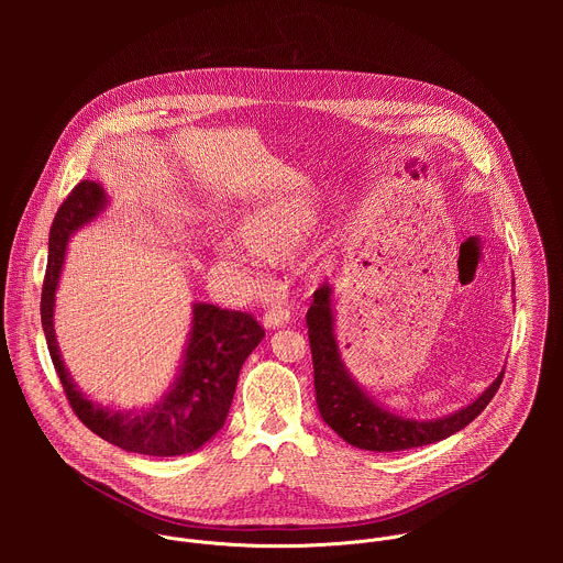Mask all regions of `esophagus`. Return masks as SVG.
I'll list each match as a JSON object with an SVG mask.
<instances>
[{"label": "esophagus", "mask_w": 563, "mask_h": 563, "mask_svg": "<svg viewBox=\"0 0 563 563\" xmlns=\"http://www.w3.org/2000/svg\"><path fill=\"white\" fill-rule=\"evenodd\" d=\"M289 316H291V311L287 309V307H272V309H267L265 313H263V325L267 328V330H276V328H280V325H285L287 320H289Z\"/></svg>", "instance_id": "1"}]
</instances>
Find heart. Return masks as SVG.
Segmentation results:
<instances>
[{
    "label": "heart",
    "instance_id": "1",
    "mask_svg": "<svg viewBox=\"0 0 563 563\" xmlns=\"http://www.w3.org/2000/svg\"><path fill=\"white\" fill-rule=\"evenodd\" d=\"M316 222L313 207L305 200H276L247 211L238 220L235 235L256 258L280 263L289 261ZM245 263V256L231 254Z\"/></svg>",
    "mask_w": 563,
    "mask_h": 563
}]
</instances>
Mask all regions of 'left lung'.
<instances>
[{"instance_id": "obj_1", "label": "left lung", "mask_w": 563, "mask_h": 563, "mask_svg": "<svg viewBox=\"0 0 563 563\" xmlns=\"http://www.w3.org/2000/svg\"><path fill=\"white\" fill-rule=\"evenodd\" d=\"M307 334L320 417L350 445L369 452H398L448 439L486 410L504 380L501 372L474 404L450 417L437 421H412L374 404L345 369L334 336L330 283H323L313 291V302L307 309Z\"/></svg>"}]
</instances>
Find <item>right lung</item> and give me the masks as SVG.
I'll list each match as a JSON object with an SVG mask.
<instances>
[{
    "label": "right lung",
    "instance_id": "right-lung-1",
    "mask_svg": "<svg viewBox=\"0 0 563 563\" xmlns=\"http://www.w3.org/2000/svg\"><path fill=\"white\" fill-rule=\"evenodd\" d=\"M104 205V189L93 180H82L59 205L51 224L48 265L42 287V328L55 372L77 419L104 441L126 452L148 456L189 454L224 426L240 367L263 341L265 330L247 311L196 302L191 339L180 376L159 404L146 412L124 415L100 408L89 400L73 385L59 358L53 330V307L70 233L91 222Z\"/></svg>",
    "mask_w": 563,
    "mask_h": 563
}]
</instances>
